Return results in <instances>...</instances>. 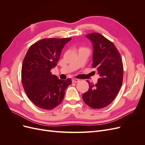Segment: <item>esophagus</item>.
<instances>
[{
	"mask_svg": "<svg viewBox=\"0 0 145 145\" xmlns=\"http://www.w3.org/2000/svg\"><path fill=\"white\" fill-rule=\"evenodd\" d=\"M79 81H80L79 79H77V78H72V82L73 83H77V82H78Z\"/></svg>",
	"mask_w": 145,
	"mask_h": 145,
	"instance_id": "esophagus-1",
	"label": "esophagus"
}]
</instances>
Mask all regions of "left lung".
<instances>
[{
	"mask_svg": "<svg viewBox=\"0 0 145 145\" xmlns=\"http://www.w3.org/2000/svg\"><path fill=\"white\" fill-rule=\"evenodd\" d=\"M93 44V67L100 78L95 85L87 81L89 89L82 95L85 103L93 109L107 106L114 100L122 85L123 66L114 43L99 33L88 34Z\"/></svg>",
	"mask_w": 145,
	"mask_h": 145,
	"instance_id": "1",
	"label": "left lung"
}]
</instances>
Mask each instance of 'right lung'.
<instances>
[{
  "mask_svg": "<svg viewBox=\"0 0 145 145\" xmlns=\"http://www.w3.org/2000/svg\"><path fill=\"white\" fill-rule=\"evenodd\" d=\"M71 38L45 39L31 46L22 67V81L28 97L41 109L51 110L59 105L71 78L59 79L50 71L56 67L61 52Z\"/></svg>",
  "mask_w": 145,
  "mask_h": 145,
  "instance_id": "1",
  "label": "right lung"
}]
</instances>
